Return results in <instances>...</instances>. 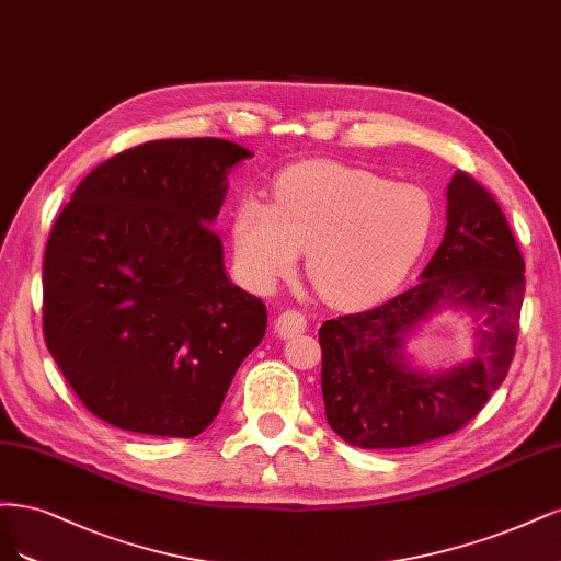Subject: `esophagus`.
<instances>
[{
  "instance_id": "obj_1",
  "label": "esophagus",
  "mask_w": 561,
  "mask_h": 561,
  "mask_svg": "<svg viewBox=\"0 0 561 561\" xmlns=\"http://www.w3.org/2000/svg\"><path fill=\"white\" fill-rule=\"evenodd\" d=\"M305 329H307V317L298 310H284L275 321V331L279 337H294Z\"/></svg>"
}]
</instances>
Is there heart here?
<instances>
[{"label":"heart","mask_w":561,"mask_h":561,"mask_svg":"<svg viewBox=\"0 0 561 561\" xmlns=\"http://www.w3.org/2000/svg\"><path fill=\"white\" fill-rule=\"evenodd\" d=\"M436 205L414 184L370 170L302 162L275 182V203L249 195L232 214L234 259L261 288L296 270L331 305H360L399 284L426 249Z\"/></svg>","instance_id":"1"}]
</instances>
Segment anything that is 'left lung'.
<instances>
[{"mask_svg": "<svg viewBox=\"0 0 561 561\" xmlns=\"http://www.w3.org/2000/svg\"><path fill=\"white\" fill-rule=\"evenodd\" d=\"M422 282L366 312L323 321L321 393L337 436L364 449L412 447L471 422L508 375L524 300V259L492 193L457 172L447 228ZM443 306L481 319L477 356L426 374L402 356L405 336Z\"/></svg>", "mask_w": 561, "mask_h": 561, "instance_id": "obj_1", "label": "left lung"}]
</instances>
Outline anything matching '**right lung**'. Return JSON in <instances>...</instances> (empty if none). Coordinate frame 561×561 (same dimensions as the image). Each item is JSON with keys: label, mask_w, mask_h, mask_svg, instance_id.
<instances>
[{"label": "right lung", "mask_w": 561, "mask_h": 561, "mask_svg": "<svg viewBox=\"0 0 561 561\" xmlns=\"http://www.w3.org/2000/svg\"><path fill=\"white\" fill-rule=\"evenodd\" d=\"M251 156L216 137L139 144L90 172L53 224L44 340L106 424L197 436L261 345L265 305L228 279L209 228Z\"/></svg>", "instance_id": "1"}]
</instances>
